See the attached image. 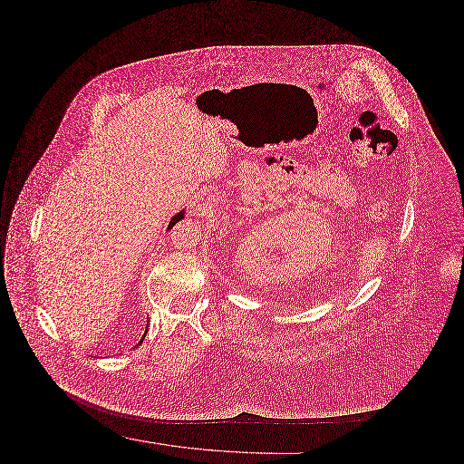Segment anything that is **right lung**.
Here are the masks:
<instances>
[{
  "label": "right lung",
  "instance_id": "add662e5",
  "mask_svg": "<svg viewBox=\"0 0 464 464\" xmlns=\"http://www.w3.org/2000/svg\"><path fill=\"white\" fill-rule=\"evenodd\" d=\"M184 214H186V212H184V210H180V212H179V214H176V216H174V218H172V219H170V222H169V227H167V229H172V227H174V226H176V222L180 221V219H184ZM146 332H148V329H146ZM144 337H146V334H144ZM144 337H142V339H140V341H139V344H140V343H142V341H144Z\"/></svg>",
  "mask_w": 464,
  "mask_h": 464
}]
</instances>
